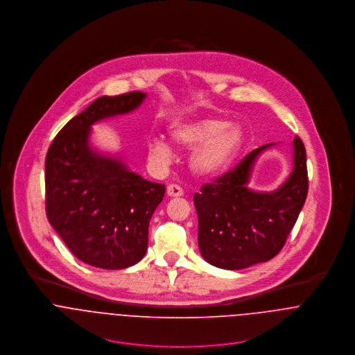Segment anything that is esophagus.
Returning <instances> with one entry per match:
<instances>
[{
    "label": "esophagus",
    "instance_id": "obj_1",
    "mask_svg": "<svg viewBox=\"0 0 355 355\" xmlns=\"http://www.w3.org/2000/svg\"><path fill=\"white\" fill-rule=\"evenodd\" d=\"M166 194L169 197H182L183 196V189L178 184H169L166 187Z\"/></svg>",
    "mask_w": 355,
    "mask_h": 355
}]
</instances>
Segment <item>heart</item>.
<instances>
[{
	"label": "heart",
	"instance_id": "b5f03b06",
	"mask_svg": "<svg viewBox=\"0 0 355 355\" xmlns=\"http://www.w3.org/2000/svg\"><path fill=\"white\" fill-rule=\"evenodd\" d=\"M172 141L182 148H196L191 168L202 176L223 172L235 158L243 144V132L221 117H203L178 124L171 132ZM150 159L164 165L172 157L171 146L161 138L149 144Z\"/></svg>",
	"mask_w": 355,
	"mask_h": 355
}]
</instances>
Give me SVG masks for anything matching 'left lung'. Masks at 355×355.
Here are the masks:
<instances>
[{
    "label": "left lung",
    "instance_id": "1",
    "mask_svg": "<svg viewBox=\"0 0 355 355\" xmlns=\"http://www.w3.org/2000/svg\"><path fill=\"white\" fill-rule=\"evenodd\" d=\"M293 145V173L276 191L255 193L246 186L257 155L269 144L194 194L198 245L209 263L236 270L269 261L283 249L309 189L304 142L295 137Z\"/></svg>",
    "mask_w": 355,
    "mask_h": 355
}]
</instances>
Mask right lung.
Returning <instances> with one entry per match:
<instances>
[{
  "mask_svg": "<svg viewBox=\"0 0 355 355\" xmlns=\"http://www.w3.org/2000/svg\"><path fill=\"white\" fill-rule=\"evenodd\" d=\"M145 97L131 92L97 98L60 130L46 154L48 220L76 258L102 269H124L144 258L165 186L93 152L90 125L134 110Z\"/></svg>",
  "mask_w": 355,
  "mask_h": 355,
  "instance_id": "obj_1",
  "label": "right lung"
}]
</instances>
